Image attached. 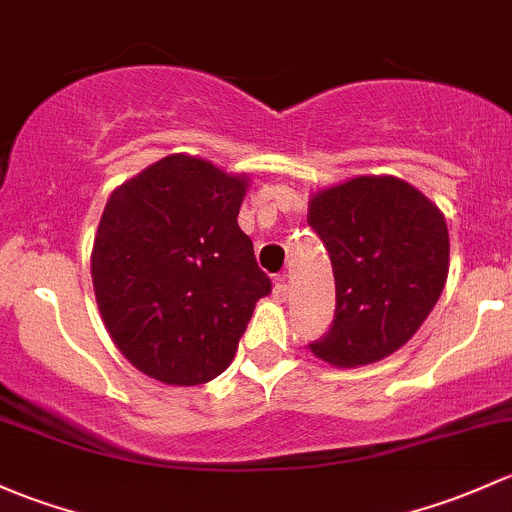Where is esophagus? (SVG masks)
<instances>
[{
    "instance_id": "esophagus-1",
    "label": "esophagus",
    "mask_w": 512,
    "mask_h": 512,
    "mask_svg": "<svg viewBox=\"0 0 512 512\" xmlns=\"http://www.w3.org/2000/svg\"><path fill=\"white\" fill-rule=\"evenodd\" d=\"M274 299L277 301H287L289 299V284H287V277H277L274 279Z\"/></svg>"
}]
</instances>
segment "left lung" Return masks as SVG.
Masks as SVG:
<instances>
[{"label":"left lung","instance_id":"8db88e82","mask_svg":"<svg viewBox=\"0 0 512 512\" xmlns=\"http://www.w3.org/2000/svg\"><path fill=\"white\" fill-rule=\"evenodd\" d=\"M336 279V316L311 353L336 368L383 360L419 331L449 274L444 213L397 176H355L309 198Z\"/></svg>","mask_w":512,"mask_h":512}]
</instances>
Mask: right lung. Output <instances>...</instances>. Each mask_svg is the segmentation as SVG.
I'll return each instance as SVG.
<instances>
[{"mask_svg":"<svg viewBox=\"0 0 512 512\" xmlns=\"http://www.w3.org/2000/svg\"><path fill=\"white\" fill-rule=\"evenodd\" d=\"M247 186L245 174L169 154L107 198L90 255L102 324L159 383L218 378L272 292L238 225Z\"/></svg>","mask_w":512,"mask_h":512,"instance_id":"obj_1","label":"right lung"}]
</instances>
